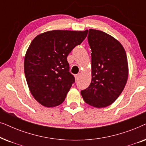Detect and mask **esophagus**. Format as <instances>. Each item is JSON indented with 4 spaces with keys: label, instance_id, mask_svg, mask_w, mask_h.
<instances>
[{
    "label": "esophagus",
    "instance_id": "esophagus-1",
    "mask_svg": "<svg viewBox=\"0 0 146 146\" xmlns=\"http://www.w3.org/2000/svg\"><path fill=\"white\" fill-rule=\"evenodd\" d=\"M80 74H76L74 76H75V79L76 80H78L80 78Z\"/></svg>",
    "mask_w": 146,
    "mask_h": 146
}]
</instances>
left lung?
Returning a JSON list of instances; mask_svg holds the SVG:
<instances>
[{"label": "left lung", "mask_w": 146, "mask_h": 146, "mask_svg": "<svg viewBox=\"0 0 146 146\" xmlns=\"http://www.w3.org/2000/svg\"><path fill=\"white\" fill-rule=\"evenodd\" d=\"M88 40L92 50V81L81 95L88 104L105 108L114 102L127 83L126 53L117 40L103 31L89 29Z\"/></svg>", "instance_id": "left-lung-1"}]
</instances>
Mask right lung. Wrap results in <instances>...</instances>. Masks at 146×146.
Returning a JSON list of instances; mask_svg holds the SVG:
<instances>
[{"label":"right lung","instance_id":"right-lung-1","mask_svg":"<svg viewBox=\"0 0 146 146\" xmlns=\"http://www.w3.org/2000/svg\"><path fill=\"white\" fill-rule=\"evenodd\" d=\"M88 32L54 30L40 34L31 42L24 69L31 93L41 105L55 107L64 101L75 81L69 72L67 56Z\"/></svg>","mask_w":146,"mask_h":146}]
</instances>
